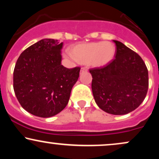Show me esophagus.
<instances>
[{
	"label": "esophagus",
	"instance_id": "esophagus-1",
	"mask_svg": "<svg viewBox=\"0 0 159 159\" xmlns=\"http://www.w3.org/2000/svg\"><path fill=\"white\" fill-rule=\"evenodd\" d=\"M87 69L84 68V67H82V68L81 69V72H87Z\"/></svg>",
	"mask_w": 159,
	"mask_h": 159
}]
</instances>
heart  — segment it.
Instances as JSON below:
<instances>
[{
	"label": "heart",
	"mask_w": 159,
	"mask_h": 159,
	"mask_svg": "<svg viewBox=\"0 0 159 159\" xmlns=\"http://www.w3.org/2000/svg\"><path fill=\"white\" fill-rule=\"evenodd\" d=\"M116 54V47L110 42L81 43L71 48L69 57L93 67H102L111 63Z\"/></svg>",
	"instance_id": "1"
}]
</instances>
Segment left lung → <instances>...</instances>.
I'll list each match as a JSON object with an SVG mask.
<instances>
[{"label":"left lung","instance_id":"1","mask_svg":"<svg viewBox=\"0 0 159 159\" xmlns=\"http://www.w3.org/2000/svg\"><path fill=\"white\" fill-rule=\"evenodd\" d=\"M116 44L115 58L109 64L90 69L95 102L102 110L123 115L135 110L147 96L148 70L142 58L121 42Z\"/></svg>","mask_w":159,"mask_h":159}]
</instances>
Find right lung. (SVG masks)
<instances>
[{
  "instance_id": "obj_1",
  "label": "right lung",
  "mask_w": 159,
  "mask_h": 159,
  "mask_svg": "<svg viewBox=\"0 0 159 159\" xmlns=\"http://www.w3.org/2000/svg\"><path fill=\"white\" fill-rule=\"evenodd\" d=\"M63 43L43 39L25 49L13 72V89L21 107L39 117L57 114L68 104L80 67L61 65Z\"/></svg>"
}]
</instances>
